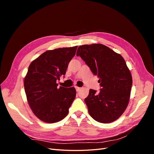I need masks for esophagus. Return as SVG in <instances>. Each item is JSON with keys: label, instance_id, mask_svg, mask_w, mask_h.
Instances as JSON below:
<instances>
[{"label": "esophagus", "instance_id": "obj_1", "mask_svg": "<svg viewBox=\"0 0 154 154\" xmlns=\"http://www.w3.org/2000/svg\"><path fill=\"white\" fill-rule=\"evenodd\" d=\"M75 88H76V91H77V92L80 91V88H81L80 87H76V86L75 87Z\"/></svg>", "mask_w": 154, "mask_h": 154}]
</instances>
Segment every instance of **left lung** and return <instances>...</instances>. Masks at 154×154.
Wrapping results in <instances>:
<instances>
[{"label":"left lung","instance_id":"8db88e82","mask_svg":"<svg viewBox=\"0 0 154 154\" xmlns=\"http://www.w3.org/2000/svg\"><path fill=\"white\" fill-rule=\"evenodd\" d=\"M80 56L99 78L100 92L90 89L85 99L88 113L97 122L109 123L118 119L128 104L132 78L124 58L100 44L80 45Z\"/></svg>","mask_w":154,"mask_h":154}]
</instances>
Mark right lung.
<instances>
[{
	"mask_svg": "<svg viewBox=\"0 0 154 154\" xmlns=\"http://www.w3.org/2000/svg\"><path fill=\"white\" fill-rule=\"evenodd\" d=\"M78 46L45 51L29 65L24 88L30 108L42 122L53 123L66 117L76 97L74 87H58Z\"/></svg>",
	"mask_w": 154,
	"mask_h": 154,
	"instance_id": "add662e5",
	"label": "right lung"
}]
</instances>
